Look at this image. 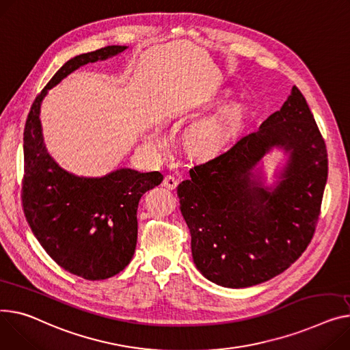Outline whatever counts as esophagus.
<instances>
[{"label": "esophagus", "instance_id": "34e87169", "mask_svg": "<svg viewBox=\"0 0 350 350\" xmlns=\"http://www.w3.org/2000/svg\"><path fill=\"white\" fill-rule=\"evenodd\" d=\"M177 184H178V180L174 176L169 174L163 178V185H165L167 190H174L177 187Z\"/></svg>", "mask_w": 350, "mask_h": 350}]
</instances>
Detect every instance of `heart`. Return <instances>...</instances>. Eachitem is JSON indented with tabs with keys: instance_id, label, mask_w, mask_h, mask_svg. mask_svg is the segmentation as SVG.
<instances>
[{
	"instance_id": "obj_1",
	"label": "heart",
	"mask_w": 350,
	"mask_h": 350,
	"mask_svg": "<svg viewBox=\"0 0 350 350\" xmlns=\"http://www.w3.org/2000/svg\"><path fill=\"white\" fill-rule=\"evenodd\" d=\"M160 139L159 133L157 132H150L148 136H146V144L149 145H154L157 141ZM209 144H211V136H209L208 133L205 132H201V133H197L194 137H193V149L194 150H204L209 146Z\"/></svg>"
}]
</instances>
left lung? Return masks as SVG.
<instances>
[{
	"label": "left lung",
	"instance_id": "obj_1",
	"mask_svg": "<svg viewBox=\"0 0 350 350\" xmlns=\"http://www.w3.org/2000/svg\"><path fill=\"white\" fill-rule=\"evenodd\" d=\"M273 147L289 159L267 188L254 169ZM327 177V146L294 85L259 129L243 132L178 184L197 269L229 288L260 284L287 270L314 237Z\"/></svg>",
	"mask_w": 350,
	"mask_h": 350
}]
</instances>
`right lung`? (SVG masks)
Returning a JSON list of instances; mask_svg holds the SVG:
<instances>
[{"label": "right lung", "instance_id": "obj_1", "mask_svg": "<svg viewBox=\"0 0 350 350\" xmlns=\"http://www.w3.org/2000/svg\"><path fill=\"white\" fill-rule=\"evenodd\" d=\"M125 49L126 46H107L66 62L35 98L23 131V214L46 253L85 280H105L128 266L137 239L139 200L159 185L163 176L132 169H118L103 177L66 172L43 144L40 105L48 91L79 67Z\"/></svg>", "mask_w": 350, "mask_h": 350}]
</instances>
